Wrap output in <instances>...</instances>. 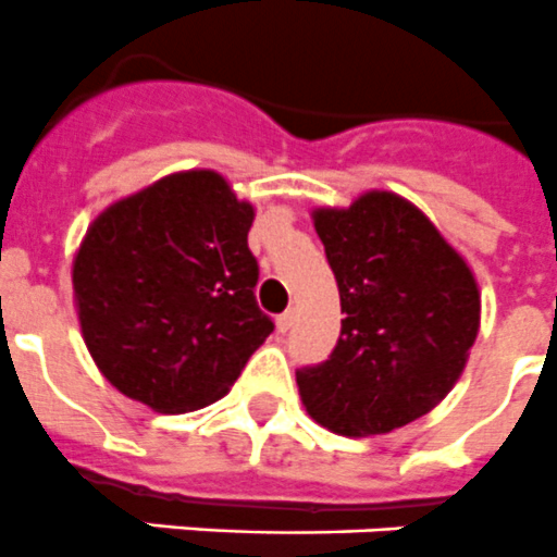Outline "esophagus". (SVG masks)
I'll return each instance as SVG.
<instances>
[{
    "label": "esophagus",
    "instance_id": "1",
    "mask_svg": "<svg viewBox=\"0 0 557 557\" xmlns=\"http://www.w3.org/2000/svg\"><path fill=\"white\" fill-rule=\"evenodd\" d=\"M293 324H296V310L289 307V310H284L282 315H278V330H282V333H287V330L293 327Z\"/></svg>",
    "mask_w": 557,
    "mask_h": 557
}]
</instances>
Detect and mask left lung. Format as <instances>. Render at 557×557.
Returning <instances> with one entry per match:
<instances>
[{"label": "left lung", "instance_id": "8db88e82", "mask_svg": "<svg viewBox=\"0 0 557 557\" xmlns=\"http://www.w3.org/2000/svg\"><path fill=\"white\" fill-rule=\"evenodd\" d=\"M342 296V335L327 361L296 370L321 426L381 435L426 416L463 372L481 324L467 261L416 205L370 190L312 213Z\"/></svg>", "mask_w": 557, "mask_h": 557}]
</instances>
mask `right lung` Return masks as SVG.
Returning <instances> with one entry per match:
<instances>
[{"label":"right lung","instance_id":"right-lung-1","mask_svg":"<svg viewBox=\"0 0 557 557\" xmlns=\"http://www.w3.org/2000/svg\"><path fill=\"white\" fill-rule=\"evenodd\" d=\"M252 205L187 170L110 205L73 259L82 335L104 379L156 412L219 401L273 333L259 310Z\"/></svg>","mask_w":557,"mask_h":557}]
</instances>
